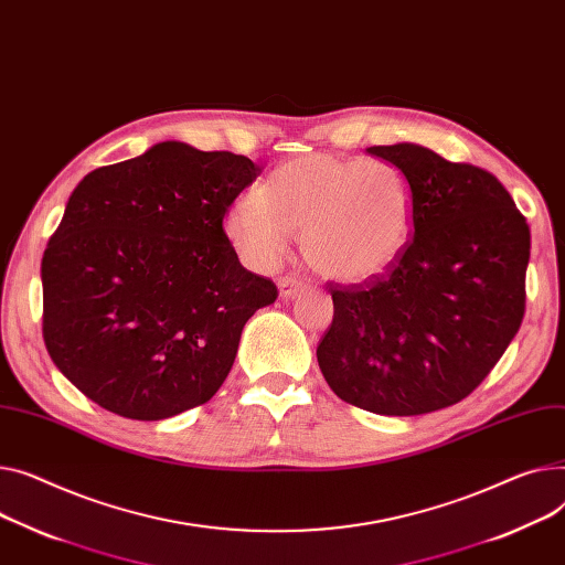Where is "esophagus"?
Segmentation results:
<instances>
[{
  "mask_svg": "<svg viewBox=\"0 0 565 565\" xmlns=\"http://www.w3.org/2000/svg\"><path fill=\"white\" fill-rule=\"evenodd\" d=\"M305 288H307V281H305V279H299V277H295V275H286V277H281V279H279V295H281L284 299L292 297L295 292L305 290Z\"/></svg>",
  "mask_w": 565,
  "mask_h": 565,
  "instance_id": "esophagus-1",
  "label": "esophagus"
}]
</instances>
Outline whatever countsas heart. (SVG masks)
Returning <instances> with one entry per match:
<instances>
[{"label": "heart", "instance_id": "1", "mask_svg": "<svg viewBox=\"0 0 565 565\" xmlns=\"http://www.w3.org/2000/svg\"><path fill=\"white\" fill-rule=\"evenodd\" d=\"M416 198L382 159L309 154L275 168L224 215V234L256 268H273L290 236L327 279L363 284L388 273L413 236Z\"/></svg>", "mask_w": 565, "mask_h": 565}]
</instances>
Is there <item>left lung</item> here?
Returning <instances> with one entry per match:
<instances>
[{
	"mask_svg": "<svg viewBox=\"0 0 565 565\" xmlns=\"http://www.w3.org/2000/svg\"><path fill=\"white\" fill-rule=\"evenodd\" d=\"M367 152L411 181L413 238L382 277L327 284L333 320L316 354L348 404L420 416L468 397L518 333L530 224L483 168L411 142Z\"/></svg>",
	"mask_w": 565,
	"mask_h": 565,
	"instance_id": "8db88e82",
	"label": "left lung"
}]
</instances>
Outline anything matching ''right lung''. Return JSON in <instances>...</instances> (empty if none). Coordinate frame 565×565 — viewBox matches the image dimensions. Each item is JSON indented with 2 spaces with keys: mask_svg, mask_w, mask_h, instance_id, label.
Segmentation results:
<instances>
[{
  "mask_svg": "<svg viewBox=\"0 0 565 565\" xmlns=\"http://www.w3.org/2000/svg\"><path fill=\"white\" fill-rule=\"evenodd\" d=\"M258 174L243 154L168 140L74 188L43 254V338L88 399L163 420L217 393L245 322L279 295L224 234Z\"/></svg>",
  "mask_w": 565,
  "mask_h": 565,
  "instance_id": "obj_1",
  "label": "right lung"
}]
</instances>
